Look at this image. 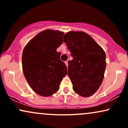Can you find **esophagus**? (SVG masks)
<instances>
[{"label": "esophagus", "instance_id": "esophagus-1", "mask_svg": "<svg viewBox=\"0 0 128 128\" xmlns=\"http://www.w3.org/2000/svg\"><path fill=\"white\" fill-rule=\"evenodd\" d=\"M64 62H65V64L66 65V66H67V67H68V61H66Z\"/></svg>", "mask_w": 128, "mask_h": 128}]
</instances>
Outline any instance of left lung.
<instances>
[{"instance_id": "left-lung-1", "label": "left lung", "mask_w": 128, "mask_h": 128, "mask_svg": "<svg viewBox=\"0 0 128 128\" xmlns=\"http://www.w3.org/2000/svg\"><path fill=\"white\" fill-rule=\"evenodd\" d=\"M64 42L71 52L68 75L73 89L80 96L89 97L97 92L104 79L106 54L86 32L71 31L64 35Z\"/></svg>"}]
</instances>
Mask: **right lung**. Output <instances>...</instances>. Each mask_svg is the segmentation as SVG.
Masks as SVG:
<instances>
[{
  "label": "right lung",
  "instance_id": "1",
  "mask_svg": "<svg viewBox=\"0 0 128 128\" xmlns=\"http://www.w3.org/2000/svg\"><path fill=\"white\" fill-rule=\"evenodd\" d=\"M64 32L47 29L40 32L24 47L22 67L31 88L42 96H50L60 88L67 74V67L60 60L57 48L63 42Z\"/></svg>",
  "mask_w": 128,
  "mask_h": 128
}]
</instances>
